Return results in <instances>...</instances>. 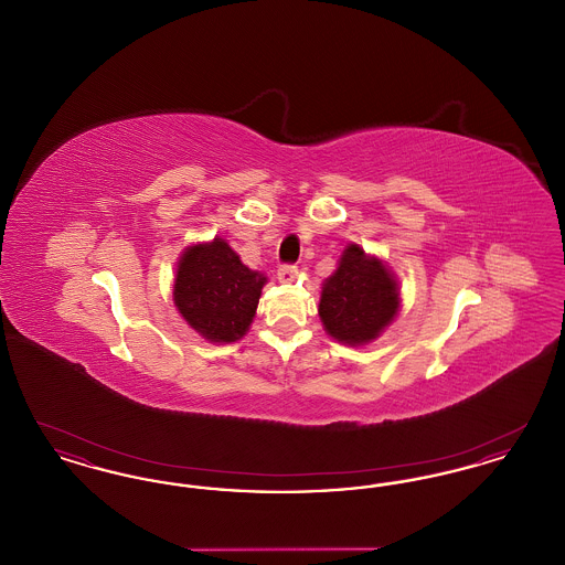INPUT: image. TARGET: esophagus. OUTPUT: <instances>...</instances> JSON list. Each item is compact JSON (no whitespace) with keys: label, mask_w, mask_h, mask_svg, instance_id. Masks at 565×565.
I'll return each instance as SVG.
<instances>
[{"label":"esophagus","mask_w":565,"mask_h":565,"mask_svg":"<svg viewBox=\"0 0 565 565\" xmlns=\"http://www.w3.org/2000/svg\"><path fill=\"white\" fill-rule=\"evenodd\" d=\"M296 275H298V267H296V265H281V267L277 269V277H279L281 281H295Z\"/></svg>","instance_id":"34e87169"}]
</instances>
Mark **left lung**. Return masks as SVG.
<instances>
[{"label":"left lung","instance_id":"left-lung-1","mask_svg":"<svg viewBox=\"0 0 565 565\" xmlns=\"http://www.w3.org/2000/svg\"><path fill=\"white\" fill-rule=\"evenodd\" d=\"M401 309L394 273L383 260L350 243L337 270L323 281L320 320L323 330L345 345L375 341Z\"/></svg>","mask_w":565,"mask_h":565}]
</instances>
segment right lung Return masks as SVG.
Wrapping results in <instances>:
<instances>
[{
    "label": "right lung",
    "instance_id": "obj_1",
    "mask_svg": "<svg viewBox=\"0 0 565 565\" xmlns=\"http://www.w3.org/2000/svg\"><path fill=\"white\" fill-rule=\"evenodd\" d=\"M267 277L245 267L220 237L194 243L180 256L173 302L180 316L210 343H235L249 330Z\"/></svg>",
    "mask_w": 565,
    "mask_h": 565
}]
</instances>
